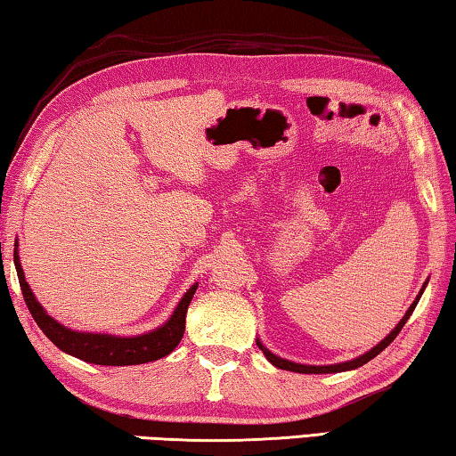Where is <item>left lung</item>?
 Returning <instances> with one entry per match:
<instances>
[{
    "instance_id": "obj_1",
    "label": "left lung",
    "mask_w": 456,
    "mask_h": 456,
    "mask_svg": "<svg viewBox=\"0 0 456 456\" xmlns=\"http://www.w3.org/2000/svg\"><path fill=\"white\" fill-rule=\"evenodd\" d=\"M427 283L428 281H424V285H422V289L419 291V296H416V299L412 302V305L408 307L406 310V314H404V318L400 320L398 323H396V328L390 331L388 336H386L382 342H378L372 350H368L366 354H362V356H358V358H352V360H346V362H339V364H328V366H310V364H297V362H291V360H285V358H280L277 356V354H273V352H269L264 344H261V339L257 338V346H259V350L265 354V358L272 362V364L275 366V368H281V370H289V372H299V374H336V372H348V370H356V368H360V366H364L366 362H370L372 358H376L378 354H380L386 346H388L392 339H395L396 336H398V331L404 328V323L408 322V318H411L412 315V312H414V307H416V304H419V299H420V296L424 293V288H427Z\"/></svg>"
}]
</instances>
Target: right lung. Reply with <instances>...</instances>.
<instances>
[{
    "instance_id": "add662e5",
    "label": "right lung",
    "mask_w": 456,
    "mask_h": 456,
    "mask_svg": "<svg viewBox=\"0 0 456 456\" xmlns=\"http://www.w3.org/2000/svg\"><path fill=\"white\" fill-rule=\"evenodd\" d=\"M13 264L20 277V288L21 293H24L28 310L44 334L50 338V342L74 358L100 366H134L168 356L179 346L184 334V318H187L189 304L199 288V283L191 285L187 293L181 297V302L176 304L171 318L163 326L138 336L94 334V331H78L66 328L64 323L56 322L44 310L42 304L36 299L34 291L29 289V283L26 281L24 269H21L18 256V241H15Z\"/></svg>"
}]
</instances>
